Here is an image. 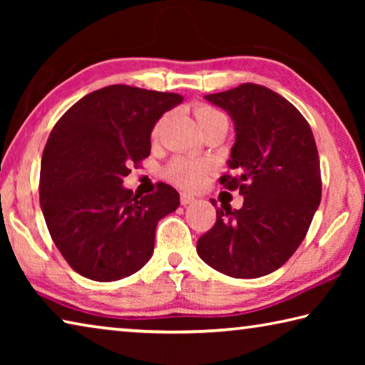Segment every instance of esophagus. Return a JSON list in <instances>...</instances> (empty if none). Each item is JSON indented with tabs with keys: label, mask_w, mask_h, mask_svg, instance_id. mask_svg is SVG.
Masks as SVG:
<instances>
[{
	"label": "esophagus",
	"mask_w": 365,
	"mask_h": 365,
	"mask_svg": "<svg viewBox=\"0 0 365 365\" xmlns=\"http://www.w3.org/2000/svg\"><path fill=\"white\" fill-rule=\"evenodd\" d=\"M195 200L196 197L193 196V195H190V193H180V201H182V205L183 206H187V205H191V202H195Z\"/></svg>",
	"instance_id": "34e87169"
}]
</instances>
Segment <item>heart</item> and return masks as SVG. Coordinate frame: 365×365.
<instances>
[{
    "mask_svg": "<svg viewBox=\"0 0 365 365\" xmlns=\"http://www.w3.org/2000/svg\"><path fill=\"white\" fill-rule=\"evenodd\" d=\"M222 115L224 114L219 113L217 109L206 106V104H200V106L195 108V117L200 127ZM206 172H207V164L205 160L177 158L172 160L170 165L168 168V177L175 183L182 185L185 188H195L205 180Z\"/></svg>",
    "mask_w": 365,
    "mask_h": 365,
    "instance_id": "heart-1",
    "label": "heart"
}]
</instances>
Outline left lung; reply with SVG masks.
I'll return each instance as SVG.
<instances>
[{"label":"left lung","mask_w":365,"mask_h":365,"mask_svg":"<svg viewBox=\"0 0 365 365\" xmlns=\"http://www.w3.org/2000/svg\"><path fill=\"white\" fill-rule=\"evenodd\" d=\"M205 98L233 122L227 160L233 175L220 183L240 188L243 206L217 207L214 227L197 240V256L233 279H257L293 256L320 205L316 140L299 110L265 86L243 83Z\"/></svg>","instance_id":"obj_1"}]
</instances>
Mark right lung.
Wrapping results in <instances>:
<instances>
[{
    "label": "right lung",
    "mask_w": 365,
    "mask_h": 365,
    "mask_svg": "<svg viewBox=\"0 0 365 365\" xmlns=\"http://www.w3.org/2000/svg\"><path fill=\"white\" fill-rule=\"evenodd\" d=\"M182 101L110 85L77 101L49 133L40 206L54 245L80 275L120 280L151 259L158 222L180 206V195L159 183L154 195L133 196L123 178L150 156L156 122Z\"/></svg>",
    "instance_id": "1"
}]
</instances>
